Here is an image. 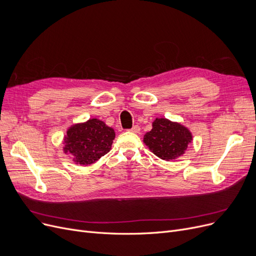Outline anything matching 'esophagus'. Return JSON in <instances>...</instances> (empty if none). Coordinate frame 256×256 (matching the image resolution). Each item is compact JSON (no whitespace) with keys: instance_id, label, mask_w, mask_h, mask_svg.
I'll list each match as a JSON object with an SVG mask.
<instances>
[{"instance_id":"34e87169","label":"esophagus","mask_w":256,"mask_h":256,"mask_svg":"<svg viewBox=\"0 0 256 256\" xmlns=\"http://www.w3.org/2000/svg\"><path fill=\"white\" fill-rule=\"evenodd\" d=\"M128 132L137 134V132H140V128H139L138 126H134L130 128V130H128Z\"/></svg>"}]
</instances>
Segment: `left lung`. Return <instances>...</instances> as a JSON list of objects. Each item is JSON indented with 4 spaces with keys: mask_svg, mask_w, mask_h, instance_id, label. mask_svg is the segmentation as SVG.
Instances as JSON below:
<instances>
[{
    "mask_svg": "<svg viewBox=\"0 0 256 256\" xmlns=\"http://www.w3.org/2000/svg\"><path fill=\"white\" fill-rule=\"evenodd\" d=\"M192 140L191 132L180 124L170 120L156 119L152 130L145 134L144 143L162 160H171L184 154Z\"/></svg>",
    "mask_w": 256,
    "mask_h": 256,
    "instance_id": "left-lung-1",
    "label": "left lung"
}]
</instances>
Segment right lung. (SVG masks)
I'll list each match as a JSON object with an SVG mask.
<instances>
[{
  "label": "right lung",
  "mask_w": 256,
  "mask_h": 256,
  "mask_svg": "<svg viewBox=\"0 0 256 256\" xmlns=\"http://www.w3.org/2000/svg\"><path fill=\"white\" fill-rule=\"evenodd\" d=\"M115 138L114 130L98 119H90L67 130L65 152H70L80 165H90L108 154Z\"/></svg>",
  "instance_id": "1"
}]
</instances>
